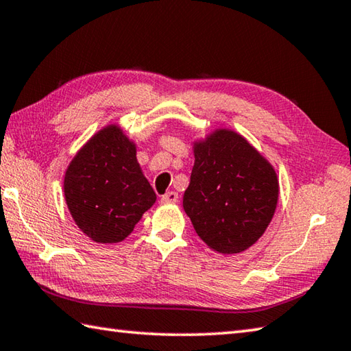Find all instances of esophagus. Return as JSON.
Wrapping results in <instances>:
<instances>
[{"label": "esophagus", "mask_w": 351, "mask_h": 351, "mask_svg": "<svg viewBox=\"0 0 351 351\" xmlns=\"http://www.w3.org/2000/svg\"><path fill=\"white\" fill-rule=\"evenodd\" d=\"M161 202L162 204H175V202H178V193H176V191H167L166 195L161 196Z\"/></svg>", "instance_id": "obj_1"}]
</instances>
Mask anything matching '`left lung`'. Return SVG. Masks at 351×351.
Wrapping results in <instances>:
<instances>
[{
    "label": "left lung",
    "instance_id": "8db88e82",
    "mask_svg": "<svg viewBox=\"0 0 351 351\" xmlns=\"http://www.w3.org/2000/svg\"><path fill=\"white\" fill-rule=\"evenodd\" d=\"M277 201L276 170L242 135L219 129L195 143V166L182 205L211 250H248L269 225Z\"/></svg>",
    "mask_w": 351,
    "mask_h": 351
}]
</instances>
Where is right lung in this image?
I'll use <instances>...</instances> for the list:
<instances>
[{
    "label": "right lung",
    "instance_id": "right-lung-1",
    "mask_svg": "<svg viewBox=\"0 0 351 351\" xmlns=\"http://www.w3.org/2000/svg\"><path fill=\"white\" fill-rule=\"evenodd\" d=\"M64 191L74 222L99 243L126 239L156 201L135 144L115 125L101 129L74 156Z\"/></svg>",
    "mask_w": 351,
    "mask_h": 351
}]
</instances>
